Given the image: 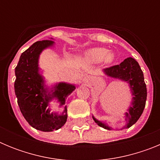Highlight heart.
I'll use <instances>...</instances> for the list:
<instances>
[{"label":"heart","instance_id":"heart-1","mask_svg":"<svg viewBox=\"0 0 160 160\" xmlns=\"http://www.w3.org/2000/svg\"><path fill=\"white\" fill-rule=\"evenodd\" d=\"M86 59L88 62L93 63L99 62L103 59L106 62H111L114 59L113 53H109V50L106 48H93L86 53Z\"/></svg>","mask_w":160,"mask_h":160}]
</instances>
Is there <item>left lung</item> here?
I'll return each mask as SVG.
<instances>
[{"label": "left lung", "mask_w": 160, "mask_h": 160, "mask_svg": "<svg viewBox=\"0 0 160 160\" xmlns=\"http://www.w3.org/2000/svg\"><path fill=\"white\" fill-rule=\"evenodd\" d=\"M104 72L107 76L119 78L130 84L132 95L135 97H133L132 104L128 110L129 112L126 113L127 125L124 126V128H131L140 118L146 105L147 87L140 66L135 59L128 58L119 65L104 69ZM93 118L98 126L107 130H111L107 124L102 123L94 117Z\"/></svg>", "instance_id": "1"}]
</instances>
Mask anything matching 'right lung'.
Masks as SVG:
<instances>
[{
	"label": "right lung",
	"mask_w": 160,
	"mask_h": 160,
	"mask_svg": "<svg viewBox=\"0 0 160 160\" xmlns=\"http://www.w3.org/2000/svg\"><path fill=\"white\" fill-rule=\"evenodd\" d=\"M53 43L52 40L33 43L22 53L15 68L14 90L21 112L31 127L42 131L58 130L66 123V107L62 115L50 113L47 107L53 98H58L60 106H63L66 98L75 89L73 85L65 82L56 85L52 94H47L44 88L42 76L38 73V58L44 49L53 46Z\"/></svg>",
	"instance_id": "obj_1"
}]
</instances>
